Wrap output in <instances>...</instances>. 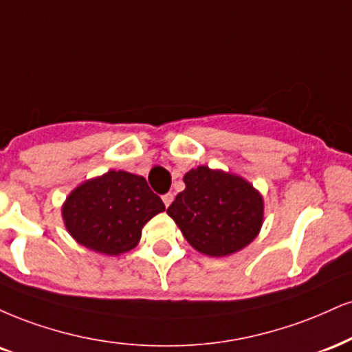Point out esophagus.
<instances>
[{
    "instance_id": "1",
    "label": "esophagus",
    "mask_w": 352,
    "mask_h": 352,
    "mask_svg": "<svg viewBox=\"0 0 352 352\" xmlns=\"http://www.w3.org/2000/svg\"><path fill=\"white\" fill-rule=\"evenodd\" d=\"M172 200H173V195H172V193H165V195H162V201H164L165 206H170Z\"/></svg>"
}]
</instances>
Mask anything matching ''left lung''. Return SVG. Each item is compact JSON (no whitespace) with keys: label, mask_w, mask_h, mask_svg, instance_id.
<instances>
[{"label":"left lung","mask_w":352,"mask_h":352,"mask_svg":"<svg viewBox=\"0 0 352 352\" xmlns=\"http://www.w3.org/2000/svg\"><path fill=\"white\" fill-rule=\"evenodd\" d=\"M185 190L167 214L195 251L226 257L249 245L264 223V198L251 182L221 168L198 165L184 175Z\"/></svg>","instance_id":"left-lung-1"}]
</instances>
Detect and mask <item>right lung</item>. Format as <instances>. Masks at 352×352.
<instances>
[{"mask_svg":"<svg viewBox=\"0 0 352 352\" xmlns=\"http://www.w3.org/2000/svg\"><path fill=\"white\" fill-rule=\"evenodd\" d=\"M164 210L144 177L108 170L72 190L62 205V219L80 245L120 256L139 244L146 223Z\"/></svg>","mask_w":352,"mask_h":352,"instance_id":"1","label":"right lung"}]
</instances>
